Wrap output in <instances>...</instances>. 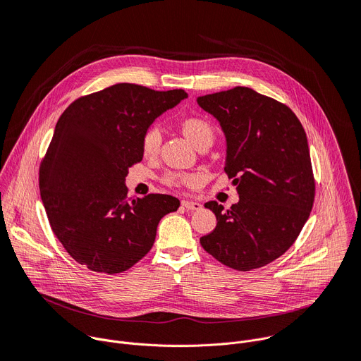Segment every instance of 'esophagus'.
<instances>
[{
	"label": "esophagus",
	"instance_id": "1",
	"mask_svg": "<svg viewBox=\"0 0 361 361\" xmlns=\"http://www.w3.org/2000/svg\"><path fill=\"white\" fill-rule=\"evenodd\" d=\"M181 205L187 210H200L201 209V204L197 201H188V200H183Z\"/></svg>",
	"mask_w": 361,
	"mask_h": 361
}]
</instances>
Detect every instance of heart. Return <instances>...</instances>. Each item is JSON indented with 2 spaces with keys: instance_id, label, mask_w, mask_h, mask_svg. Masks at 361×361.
<instances>
[{
  "instance_id": "heart-1",
  "label": "heart",
  "mask_w": 361,
  "mask_h": 361,
  "mask_svg": "<svg viewBox=\"0 0 361 361\" xmlns=\"http://www.w3.org/2000/svg\"><path fill=\"white\" fill-rule=\"evenodd\" d=\"M181 130L184 135L192 145H198L202 141H213L214 128L213 126L201 117H187L181 121ZM161 145V131L157 126H149L141 135V152L142 156L149 159L157 156ZM195 176L180 174V173H167L163 176L161 181L169 187H181L195 181Z\"/></svg>"
}]
</instances>
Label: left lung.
Wrapping results in <instances>:
<instances>
[{
	"label": "left lung",
	"instance_id": "1",
	"mask_svg": "<svg viewBox=\"0 0 361 361\" xmlns=\"http://www.w3.org/2000/svg\"><path fill=\"white\" fill-rule=\"evenodd\" d=\"M197 102L226 134L224 171L240 197L228 210L217 201L204 204L217 226L200 243L234 270L263 267L293 245L313 209L316 181L305 131L286 104L248 87Z\"/></svg>",
	"mask_w": 361,
	"mask_h": 361
}]
</instances>
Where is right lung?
<instances>
[{
	"instance_id": "right-lung-1",
	"label": "right lung",
	"mask_w": 361,
	"mask_h": 361,
	"mask_svg": "<svg viewBox=\"0 0 361 361\" xmlns=\"http://www.w3.org/2000/svg\"><path fill=\"white\" fill-rule=\"evenodd\" d=\"M184 90L121 82L77 98L57 121L39 166V192L51 228L91 271L117 274L151 250L160 220L178 198L148 194L130 201L126 177L142 160L141 135Z\"/></svg>"
}]
</instances>
